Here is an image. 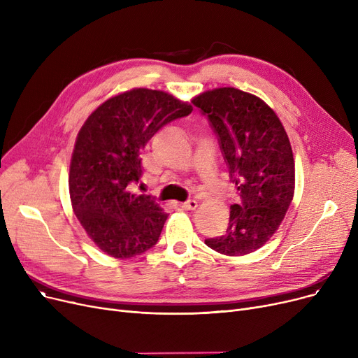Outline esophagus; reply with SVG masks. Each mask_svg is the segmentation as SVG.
Segmentation results:
<instances>
[{
	"mask_svg": "<svg viewBox=\"0 0 358 358\" xmlns=\"http://www.w3.org/2000/svg\"><path fill=\"white\" fill-rule=\"evenodd\" d=\"M180 206H181V209H184V210H194L197 208V201L196 200H189L185 203H181Z\"/></svg>",
	"mask_w": 358,
	"mask_h": 358,
	"instance_id": "34e87169",
	"label": "esophagus"
}]
</instances>
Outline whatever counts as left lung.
Here are the masks:
<instances>
[{
	"label": "left lung",
	"instance_id": "obj_1",
	"mask_svg": "<svg viewBox=\"0 0 358 358\" xmlns=\"http://www.w3.org/2000/svg\"><path fill=\"white\" fill-rule=\"evenodd\" d=\"M193 104L208 117L219 141L239 204L231 206L224 235L206 239L229 257L257 251L283 222L294 194V159L289 136L274 110L234 87L201 92Z\"/></svg>",
	"mask_w": 358,
	"mask_h": 358
}]
</instances>
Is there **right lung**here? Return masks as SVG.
<instances>
[{"mask_svg": "<svg viewBox=\"0 0 358 358\" xmlns=\"http://www.w3.org/2000/svg\"><path fill=\"white\" fill-rule=\"evenodd\" d=\"M192 104L158 90L134 88L104 101L78 131L69 166V196L87 235L107 255L131 258L158 242L168 215L131 189L142 176L141 150Z\"/></svg>", "mask_w": 358, "mask_h": 358, "instance_id": "1", "label": "right lung"}]
</instances>
